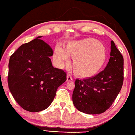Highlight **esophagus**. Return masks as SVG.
<instances>
[{"label": "esophagus", "instance_id": "obj_1", "mask_svg": "<svg viewBox=\"0 0 135 135\" xmlns=\"http://www.w3.org/2000/svg\"><path fill=\"white\" fill-rule=\"evenodd\" d=\"M73 80V78L71 77V76L70 75V74H68L67 76V81H70V80Z\"/></svg>", "mask_w": 135, "mask_h": 135}]
</instances>
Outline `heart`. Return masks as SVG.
Listing matches in <instances>:
<instances>
[{
	"label": "heart",
	"mask_w": 135,
	"mask_h": 135,
	"mask_svg": "<svg viewBox=\"0 0 135 135\" xmlns=\"http://www.w3.org/2000/svg\"><path fill=\"white\" fill-rule=\"evenodd\" d=\"M73 56L74 71L82 77H91L100 71L105 65L107 55L105 48L97 40L87 38L68 42L66 49L57 45L54 50L53 59L59 67Z\"/></svg>",
	"instance_id": "obj_1"
}]
</instances>
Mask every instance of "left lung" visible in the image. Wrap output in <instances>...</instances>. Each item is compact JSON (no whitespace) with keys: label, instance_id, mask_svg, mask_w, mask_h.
<instances>
[{"label":"left lung","instance_id":"left-lung-1","mask_svg":"<svg viewBox=\"0 0 135 135\" xmlns=\"http://www.w3.org/2000/svg\"><path fill=\"white\" fill-rule=\"evenodd\" d=\"M123 76V56L112 41L110 57L105 69L93 77L75 80L72 96L74 107L90 114L105 112L120 92Z\"/></svg>","mask_w":135,"mask_h":135}]
</instances>
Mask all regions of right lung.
Wrapping results in <instances>:
<instances>
[{"label": "right lung", "instance_id": "obj_1", "mask_svg": "<svg viewBox=\"0 0 135 135\" xmlns=\"http://www.w3.org/2000/svg\"><path fill=\"white\" fill-rule=\"evenodd\" d=\"M38 36L11 56L8 84L14 99L24 110L38 112L52 103L57 88L67 80L63 70L53 67L51 48Z\"/></svg>", "mask_w": 135, "mask_h": 135}]
</instances>
